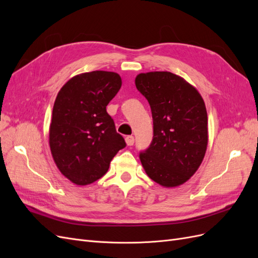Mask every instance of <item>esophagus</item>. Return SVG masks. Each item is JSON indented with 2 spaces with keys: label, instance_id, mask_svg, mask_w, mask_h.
<instances>
[{
  "label": "esophagus",
  "instance_id": "1",
  "mask_svg": "<svg viewBox=\"0 0 258 258\" xmlns=\"http://www.w3.org/2000/svg\"><path fill=\"white\" fill-rule=\"evenodd\" d=\"M126 143H127L128 146L134 145V143H135V138H134V136H128V137H126Z\"/></svg>",
  "mask_w": 258,
  "mask_h": 258
}]
</instances>
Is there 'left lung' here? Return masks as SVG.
I'll use <instances>...</instances> for the list:
<instances>
[{"mask_svg":"<svg viewBox=\"0 0 258 258\" xmlns=\"http://www.w3.org/2000/svg\"><path fill=\"white\" fill-rule=\"evenodd\" d=\"M137 89L146 98L153 117V140L140 160L147 175L165 187L185 183L204 160L208 115L197 89L171 72L141 73Z\"/></svg>","mask_w":258,"mask_h":258,"instance_id":"left-lung-1","label":"left lung"}]
</instances>
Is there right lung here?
Here are the masks:
<instances>
[{
    "mask_svg": "<svg viewBox=\"0 0 258 258\" xmlns=\"http://www.w3.org/2000/svg\"><path fill=\"white\" fill-rule=\"evenodd\" d=\"M120 87L117 73L92 71L70 80L54 101L50 151L61 173L77 185L102 177L114 156L126 147L106 112Z\"/></svg>",
    "mask_w": 258,
    "mask_h": 258,
    "instance_id": "obj_1",
    "label": "right lung"
}]
</instances>
